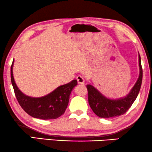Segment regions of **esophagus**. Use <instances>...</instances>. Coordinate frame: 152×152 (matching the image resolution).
<instances>
[{
	"mask_svg": "<svg viewBox=\"0 0 152 152\" xmlns=\"http://www.w3.org/2000/svg\"><path fill=\"white\" fill-rule=\"evenodd\" d=\"M76 80L78 81L79 84H84L85 83V79L83 78V76L81 75H79L76 77Z\"/></svg>",
	"mask_w": 152,
	"mask_h": 152,
	"instance_id": "obj_1",
	"label": "esophagus"
}]
</instances>
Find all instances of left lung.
Masks as SVG:
<instances>
[{"instance_id": "left-lung-1", "label": "left lung", "mask_w": 152, "mask_h": 152, "mask_svg": "<svg viewBox=\"0 0 152 152\" xmlns=\"http://www.w3.org/2000/svg\"><path fill=\"white\" fill-rule=\"evenodd\" d=\"M140 74L138 80L130 92L119 99H110L104 96L93 85H87L88 91V101L91 110L100 118H110L119 116L127 112L137 98L142 80V69L140 56L138 55Z\"/></svg>"}]
</instances>
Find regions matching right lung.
I'll list each match as a JSON object with an SVG mask.
<instances>
[{
  "label": "right lung",
  "mask_w": 152,
  "mask_h": 152,
  "mask_svg": "<svg viewBox=\"0 0 152 152\" xmlns=\"http://www.w3.org/2000/svg\"><path fill=\"white\" fill-rule=\"evenodd\" d=\"M13 65L11 66V80L18 103L25 112L34 118L42 120L56 119L65 113L72 89L77 85L73 80L67 84L61 85L49 94L34 98L24 94L18 88L13 76Z\"/></svg>",
  "instance_id": "obj_1"
}]
</instances>
